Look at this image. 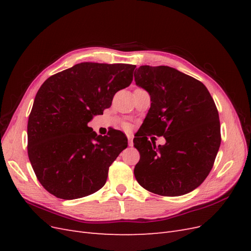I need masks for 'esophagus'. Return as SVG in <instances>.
Returning <instances> with one entry per match:
<instances>
[{"instance_id":"obj_1","label":"esophagus","mask_w":251,"mask_h":251,"mask_svg":"<svg viewBox=\"0 0 251 251\" xmlns=\"http://www.w3.org/2000/svg\"><path fill=\"white\" fill-rule=\"evenodd\" d=\"M126 137H127V140H128V146H133V138H134V135L128 133L126 134Z\"/></svg>"}]
</instances>
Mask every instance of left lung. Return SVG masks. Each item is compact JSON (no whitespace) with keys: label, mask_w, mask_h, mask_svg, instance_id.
Instances as JSON below:
<instances>
[{"label":"left lung","mask_w":251,"mask_h":251,"mask_svg":"<svg viewBox=\"0 0 251 251\" xmlns=\"http://www.w3.org/2000/svg\"><path fill=\"white\" fill-rule=\"evenodd\" d=\"M136 85L147 90L151 108L134 138L140 160L134 175L147 191L182 196L201 185L221 144L219 113L201 81L168 66H140ZM163 135L155 147L147 137Z\"/></svg>","instance_id":"1"}]
</instances>
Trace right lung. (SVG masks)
Masks as SVG:
<instances>
[{
  "label": "right lung",
  "instance_id": "1",
  "mask_svg": "<svg viewBox=\"0 0 251 251\" xmlns=\"http://www.w3.org/2000/svg\"><path fill=\"white\" fill-rule=\"evenodd\" d=\"M135 68L80 63L41 86L28 119V157L47 192L73 200L104 185L127 138L118 130L97 135L88 123L111 107L116 92L131 85Z\"/></svg>",
  "mask_w": 251,
  "mask_h": 251
}]
</instances>
